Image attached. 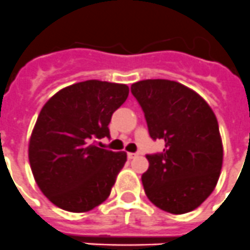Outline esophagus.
Here are the masks:
<instances>
[{"instance_id": "1", "label": "esophagus", "mask_w": 250, "mask_h": 250, "mask_svg": "<svg viewBox=\"0 0 250 250\" xmlns=\"http://www.w3.org/2000/svg\"><path fill=\"white\" fill-rule=\"evenodd\" d=\"M136 156H138V154H136V152H127V158H129L130 160H131V159H135Z\"/></svg>"}]
</instances>
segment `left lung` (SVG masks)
<instances>
[{
  "label": "left lung",
  "mask_w": 250,
  "mask_h": 250,
  "mask_svg": "<svg viewBox=\"0 0 250 250\" xmlns=\"http://www.w3.org/2000/svg\"><path fill=\"white\" fill-rule=\"evenodd\" d=\"M131 92L145 114L149 134L165 141L161 154L147 155L141 180L146 196L161 210L185 214L213 193L223 165L218 120L198 92L176 81L143 80Z\"/></svg>",
  "instance_id": "8db88e82"
}]
</instances>
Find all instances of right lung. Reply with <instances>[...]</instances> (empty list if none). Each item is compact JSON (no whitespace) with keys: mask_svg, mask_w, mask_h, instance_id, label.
<instances>
[{"mask_svg":"<svg viewBox=\"0 0 250 250\" xmlns=\"http://www.w3.org/2000/svg\"><path fill=\"white\" fill-rule=\"evenodd\" d=\"M127 95L125 83L87 80L66 86L43 105L28 143V160L37 187L52 204L85 213L109 198L127 155L94 143L109 138L111 115Z\"/></svg>","mask_w":250,"mask_h":250,"instance_id":"1","label":"right lung"}]
</instances>
